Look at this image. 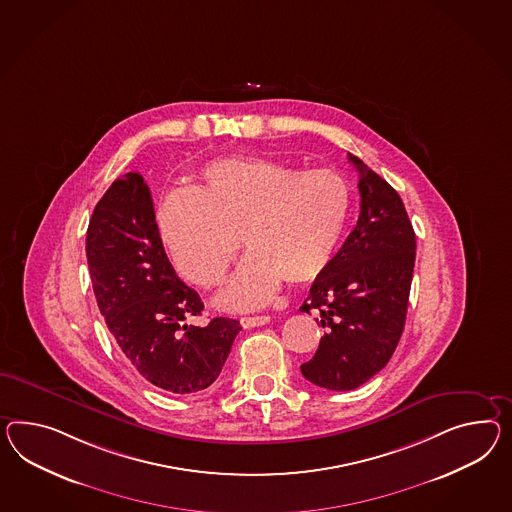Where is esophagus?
I'll return each instance as SVG.
<instances>
[{"label": "esophagus", "mask_w": 512, "mask_h": 512, "mask_svg": "<svg viewBox=\"0 0 512 512\" xmlns=\"http://www.w3.org/2000/svg\"><path fill=\"white\" fill-rule=\"evenodd\" d=\"M239 323H241V327L243 328L263 327V325H267V323H269V317H267V315L241 317V319H239Z\"/></svg>", "instance_id": "obj_1"}]
</instances>
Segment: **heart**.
Returning <instances> with one entry per match:
<instances>
[{
	"instance_id": "b5f03b06",
	"label": "heart",
	"mask_w": 512,
	"mask_h": 512,
	"mask_svg": "<svg viewBox=\"0 0 512 512\" xmlns=\"http://www.w3.org/2000/svg\"><path fill=\"white\" fill-rule=\"evenodd\" d=\"M197 185L159 208L172 262L200 288H215L234 260L236 236L247 258L219 302L250 310L271 299L282 280L299 286L323 275L351 210L343 176L299 171L263 158H221L202 167Z\"/></svg>"
}]
</instances>
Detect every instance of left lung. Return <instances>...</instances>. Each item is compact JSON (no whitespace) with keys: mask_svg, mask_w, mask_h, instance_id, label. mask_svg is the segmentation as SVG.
I'll list each match as a JSON object with an SVG mask.
<instances>
[{"mask_svg":"<svg viewBox=\"0 0 512 512\" xmlns=\"http://www.w3.org/2000/svg\"><path fill=\"white\" fill-rule=\"evenodd\" d=\"M349 161L360 176L358 223L301 306L325 328L302 375L334 392L362 386L390 362L405 328L416 262L403 200L362 159L349 154Z\"/></svg>","mask_w":512,"mask_h":512,"instance_id":"obj_1","label":"left lung"}]
</instances>
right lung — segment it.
Segmentation results:
<instances>
[{
	"label": "right lung",
	"mask_w": 512,
	"mask_h": 512,
	"mask_svg": "<svg viewBox=\"0 0 512 512\" xmlns=\"http://www.w3.org/2000/svg\"><path fill=\"white\" fill-rule=\"evenodd\" d=\"M87 263L105 325L128 364L169 394H195L219 377L239 321L191 325L204 302L176 276L139 172L115 180L92 211Z\"/></svg>",
	"instance_id": "1"
}]
</instances>
